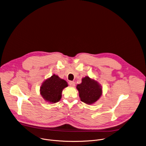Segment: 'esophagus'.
<instances>
[{
    "mask_svg": "<svg viewBox=\"0 0 146 146\" xmlns=\"http://www.w3.org/2000/svg\"><path fill=\"white\" fill-rule=\"evenodd\" d=\"M69 85L72 87H74L75 86V82L74 81H69Z\"/></svg>",
    "mask_w": 146,
    "mask_h": 146,
    "instance_id": "34e87169",
    "label": "esophagus"
}]
</instances>
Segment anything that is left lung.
I'll return each instance as SVG.
<instances>
[{"instance_id":"8db88e82","label":"left lung","mask_w":146,"mask_h":146,"mask_svg":"<svg viewBox=\"0 0 146 146\" xmlns=\"http://www.w3.org/2000/svg\"><path fill=\"white\" fill-rule=\"evenodd\" d=\"M81 101L88 105L96 102L102 94V86L95 80L86 76L76 86Z\"/></svg>"}]
</instances>
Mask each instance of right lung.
I'll use <instances>...</instances> for the list:
<instances>
[{
  "label": "right lung",
  "instance_id": "add662e5",
  "mask_svg": "<svg viewBox=\"0 0 146 146\" xmlns=\"http://www.w3.org/2000/svg\"><path fill=\"white\" fill-rule=\"evenodd\" d=\"M68 86V82L65 80L54 74L42 82L40 93L46 102L54 104L61 100L62 90Z\"/></svg>",
  "mask_w": 146,
  "mask_h": 146
}]
</instances>
